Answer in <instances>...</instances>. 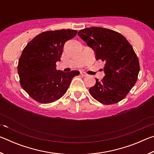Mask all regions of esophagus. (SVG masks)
Masks as SVG:
<instances>
[{"label": "esophagus", "instance_id": "obj_1", "mask_svg": "<svg viewBox=\"0 0 154 154\" xmlns=\"http://www.w3.org/2000/svg\"><path fill=\"white\" fill-rule=\"evenodd\" d=\"M80 75H81V76H82V77H85V76H87V74L85 73L84 72H81Z\"/></svg>", "mask_w": 154, "mask_h": 154}]
</instances>
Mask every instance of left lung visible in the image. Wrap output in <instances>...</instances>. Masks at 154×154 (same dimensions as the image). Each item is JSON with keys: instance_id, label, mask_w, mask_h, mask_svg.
<instances>
[{"instance_id": "left-lung-1", "label": "left lung", "mask_w": 154, "mask_h": 154, "mask_svg": "<svg viewBox=\"0 0 154 154\" xmlns=\"http://www.w3.org/2000/svg\"><path fill=\"white\" fill-rule=\"evenodd\" d=\"M95 52L96 59L105 62V75L90 88V93L104 105H112L126 97L136 83L140 71L139 59L132 45L120 33L108 28L91 27L78 32Z\"/></svg>"}]
</instances>
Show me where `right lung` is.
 <instances>
[{"label": "right lung", "instance_id": "obj_1", "mask_svg": "<svg viewBox=\"0 0 154 154\" xmlns=\"http://www.w3.org/2000/svg\"><path fill=\"white\" fill-rule=\"evenodd\" d=\"M75 30L46 31L36 36L23 49L17 65L22 88L36 102L51 103L60 98L79 71H58L64 43L77 35Z\"/></svg>", "mask_w": 154, "mask_h": 154}]
</instances>
